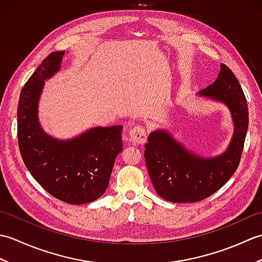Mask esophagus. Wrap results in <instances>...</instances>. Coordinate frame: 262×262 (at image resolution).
<instances>
[{
    "label": "esophagus",
    "mask_w": 262,
    "mask_h": 262,
    "mask_svg": "<svg viewBox=\"0 0 262 262\" xmlns=\"http://www.w3.org/2000/svg\"><path fill=\"white\" fill-rule=\"evenodd\" d=\"M129 135L133 141L137 144H143L145 143L146 137H147V132L145 129V127L142 125H136L135 127H133L129 130Z\"/></svg>",
    "instance_id": "esophagus-1"
}]
</instances>
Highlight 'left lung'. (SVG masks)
I'll list each match as a JSON object with an SVG mask.
<instances>
[{"instance_id": "8db88e82", "label": "left lung", "mask_w": 262, "mask_h": 262, "mask_svg": "<svg viewBox=\"0 0 262 262\" xmlns=\"http://www.w3.org/2000/svg\"><path fill=\"white\" fill-rule=\"evenodd\" d=\"M225 102L235 124L230 147L221 157L198 158L165 132L147 137L144 158L151 181L160 197L172 203H196L215 193L230 180L241 161L249 111L246 96L234 73L222 64L217 80L202 91Z\"/></svg>"}]
</instances>
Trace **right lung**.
<instances>
[{
  "label": "right lung",
  "mask_w": 262,
  "mask_h": 262,
  "mask_svg": "<svg viewBox=\"0 0 262 262\" xmlns=\"http://www.w3.org/2000/svg\"><path fill=\"white\" fill-rule=\"evenodd\" d=\"M64 52L42 60L22 88L18 104V143L31 176L53 197L72 205L91 203L109 186L122 149V126L96 127L72 141H57L39 126L37 103L43 80L60 68Z\"/></svg>",
  "instance_id": "1"
}]
</instances>
